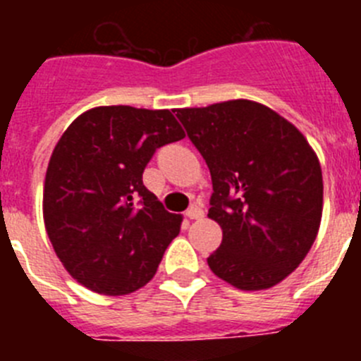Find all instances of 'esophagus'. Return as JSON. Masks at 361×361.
<instances>
[{"instance_id":"1","label":"esophagus","mask_w":361,"mask_h":361,"mask_svg":"<svg viewBox=\"0 0 361 361\" xmlns=\"http://www.w3.org/2000/svg\"><path fill=\"white\" fill-rule=\"evenodd\" d=\"M186 216H188V219H191V220H199V219H202V216H204V212L199 208V206H191V208H188Z\"/></svg>"}]
</instances>
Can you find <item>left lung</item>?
I'll return each mask as SVG.
<instances>
[{
  "label": "left lung",
  "mask_w": 361,
  "mask_h": 361,
  "mask_svg": "<svg viewBox=\"0 0 361 361\" xmlns=\"http://www.w3.org/2000/svg\"><path fill=\"white\" fill-rule=\"evenodd\" d=\"M175 116L212 173L208 216L222 228V242L209 255V269L244 291L282 282L320 228L317 153L289 121L245 99Z\"/></svg>",
  "instance_id": "left-lung-1"
}]
</instances>
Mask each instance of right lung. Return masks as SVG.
Here are the masks:
<instances>
[{"mask_svg":"<svg viewBox=\"0 0 361 361\" xmlns=\"http://www.w3.org/2000/svg\"><path fill=\"white\" fill-rule=\"evenodd\" d=\"M184 139L170 110L99 106L70 124L44 178V228L70 275L99 295H128L153 279L180 231L142 184L157 148Z\"/></svg>","mask_w":361,"mask_h":361,"instance_id":"right-lung-1","label":"right lung"}]
</instances>
